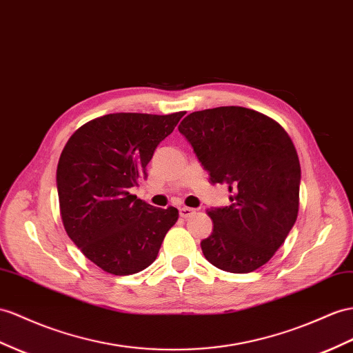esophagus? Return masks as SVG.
I'll return each instance as SVG.
<instances>
[{
	"label": "esophagus",
	"instance_id": "esophagus-1",
	"mask_svg": "<svg viewBox=\"0 0 353 353\" xmlns=\"http://www.w3.org/2000/svg\"><path fill=\"white\" fill-rule=\"evenodd\" d=\"M179 213H180V218L188 219V218H191V216L195 213V210L194 209H189V207H180Z\"/></svg>",
	"mask_w": 353,
	"mask_h": 353
}]
</instances>
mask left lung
I'll return each mask as SVG.
<instances>
[{
    "mask_svg": "<svg viewBox=\"0 0 353 353\" xmlns=\"http://www.w3.org/2000/svg\"><path fill=\"white\" fill-rule=\"evenodd\" d=\"M179 132L210 183L231 192L230 205L207 213L213 232L201 241L205 259L228 273L264 265L298 214L301 168L289 135L270 117L236 105L188 114Z\"/></svg>",
    "mask_w": 353,
    "mask_h": 353,
    "instance_id": "8db88e82",
    "label": "left lung"
}]
</instances>
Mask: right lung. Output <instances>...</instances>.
<instances>
[{"instance_id":"obj_1","label":"right lung","mask_w":353,"mask_h":353,"mask_svg":"<svg viewBox=\"0 0 353 353\" xmlns=\"http://www.w3.org/2000/svg\"><path fill=\"white\" fill-rule=\"evenodd\" d=\"M183 114L97 117L80 126L61 153L57 188L64 228L107 273L126 276L149 267L179 219L174 207L158 209L130 189L146 177L153 152Z\"/></svg>"}]
</instances>
